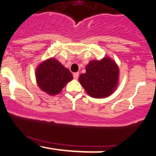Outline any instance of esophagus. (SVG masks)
Returning <instances> with one entry per match:
<instances>
[{"instance_id":"1","label":"esophagus","mask_w":156,"mask_h":156,"mask_svg":"<svg viewBox=\"0 0 156 156\" xmlns=\"http://www.w3.org/2000/svg\"><path fill=\"white\" fill-rule=\"evenodd\" d=\"M78 76H79V73H75L74 74H73V78H74L75 79H78Z\"/></svg>"}]
</instances>
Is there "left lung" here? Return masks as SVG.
I'll list each match as a JSON object with an SVG mask.
<instances>
[{
	"label": "left lung",
	"mask_w": 156,
	"mask_h": 156,
	"mask_svg": "<svg viewBox=\"0 0 156 156\" xmlns=\"http://www.w3.org/2000/svg\"><path fill=\"white\" fill-rule=\"evenodd\" d=\"M86 71L80 76L79 81L87 94L92 98L108 97L117 87L119 68L111 58L91 61L86 67Z\"/></svg>",
	"instance_id": "8db88e82"
}]
</instances>
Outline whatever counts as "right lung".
Masks as SVG:
<instances>
[{"instance_id":"right-lung-1","label":"right lung","mask_w":156,"mask_h":156,"mask_svg":"<svg viewBox=\"0 0 156 156\" xmlns=\"http://www.w3.org/2000/svg\"><path fill=\"white\" fill-rule=\"evenodd\" d=\"M36 78L42 90L50 95H54L59 93L73 77L69 69L53 58L38 66Z\"/></svg>"}]
</instances>
